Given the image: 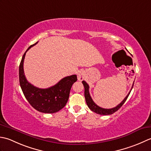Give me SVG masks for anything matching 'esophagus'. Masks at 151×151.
<instances>
[{"label":"esophagus","instance_id":"34e87169","mask_svg":"<svg viewBox=\"0 0 151 151\" xmlns=\"http://www.w3.org/2000/svg\"><path fill=\"white\" fill-rule=\"evenodd\" d=\"M85 78V74L83 71H79L78 73V79L79 81H83Z\"/></svg>","mask_w":151,"mask_h":151}]
</instances>
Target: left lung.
Wrapping results in <instances>:
<instances>
[{
  "label": "left lung",
  "mask_w": 151,
  "mask_h": 151,
  "mask_svg": "<svg viewBox=\"0 0 151 151\" xmlns=\"http://www.w3.org/2000/svg\"><path fill=\"white\" fill-rule=\"evenodd\" d=\"M82 83L83 84V86L85 87V98L86 102H87V104L88 107H89V109H90L91 111H93V112L97 113V114L103 115H111L113 113L116 112L118 109L121 108V107L124 104L126 100H127V98L129 96V94H130L134 84L133 83V85H132L131 90L130 91V92H129V93L127 94V96L125 97L124 99L119 104V105H117L116 107H113V108H111V109H104V108H102V107H100L98 106H97L96 104L94 102V101L93 100V99H92V98L91 96L90 93H89V86L87 83H86L85 81H83Z\"/></svg>",
  "instance_id": "8db88e82"
}]
</instances>
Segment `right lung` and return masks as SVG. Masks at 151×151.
Here are the masks:
<instances>
[{"instance_id": "obj_1", "label": "right lung", "mask_w": 151, "mask_h": 151, "mask_svg": "<svg viewBox=\"0 0 151 151\" xmlns=\"http://www.w3.org/2000/svg\"><path fill=\"white\" fill-rule=\"evenodd\" d=\"M37 43L27 49L21 59L19 68V83L24 96L34 108L42 113H54L66 106L70 89L78 79L76 75L67 76L47 88H40L30 83L24 74L23 62L26 52Z\"/></svg>"}]
</instances>
